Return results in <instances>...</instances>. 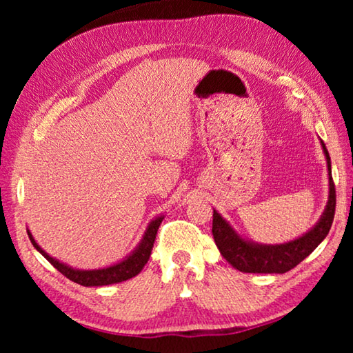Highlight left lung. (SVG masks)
Returning <instances> with one entry per match:
<instances>
[{
	"label": "left lung",
	"instance_id": "8db88e82",
	"mask_svg": "<svg viewBox=\"0 0 353 353\" xmlns=\"http://www.w3.org/2000/svg\"><path fill=\"white\" fill-rule=\"evenodd\" d=\"M322 151L325 155L328 171V199L321 218L312 229L296 240L282 244H261L241 236L230 225V223L221 216V213L213 210V229L212 234L221 255L230 263L235 270L252 274H283L297 266L303 259L324 241L330 230L334 207H336V194L332 179V162L324 141L321 140Z\"/></svg>",
	"mask_w": 353,
	"mask_h": 353
}]
</instances>
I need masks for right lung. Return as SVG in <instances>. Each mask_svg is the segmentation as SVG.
Segmentation results:
<instances>
[{
	"label": "right lung",
	"instance_id": "add662e5",
	"mask_svg": "<svg viewBox=\"0 0 353 353\" xmlns=\"http://www.w3.org/2000/svg\"><path fill=\"white\" fill-rule=\"evenodd\" d=\"M163 214L154 218L151 223L148 224L145 234L140 243L137 244V248L130 252L129 255L124 256L123 260L113 263L110 266L99 268V270H76V268H71L70 265H65V263L59 261L54 256L46 254L43 249L39 246V243L34 240V236L28 229L29 240H31L32 246L39 250V252L45 256V259L51 263L52 266L56 268L59 272H62L65 277L73 280L74 283H79L82 286H104V285H113L124 282V280H129L135 277L137 274H140L143 268L151 256V250L155 241V235H157L159 225L162 224Z\"/></svg>",
	"mask_w": 353,
	"mask_h": 353
}]
</instances>
